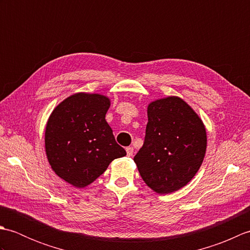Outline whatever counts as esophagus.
I'll list each match as a JSON object with an SVG mask.
<instances>
[{
    "instance_id": "esophagus-1",
    "label": "esophagus",
    "mask_w": 250,
    "mask_h": 250,
    "mask_svg": "<svg viewBox=\"0 0 250 250\" xmlns=\"http://www.w3.org/2000/svg\"><path fill=\"white\" fill-rule=\"evenodd\" d=\"M125 150H126V156H128V157L133 156V151H134L133 147H126Z\"/></svg>"
}]
</instances>
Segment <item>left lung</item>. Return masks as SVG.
I'll use <instances>...</instances> for the list:
<instances>
[{"label":"left lung","instance_id":"left-lung-1","mask_svg":"<svg viewBox=\"0 0 250 250\" xmlns=\"http://www.w3.org/2000/svg\"><path fill=\"white\" fill-rule=\"evenodd\" d=\"M143 147L134 162L148 187L160 194L187 185L199 171L206 151V131L190 106L177 97L148 105Z\"/></svg>","mask_w":250,"mask_h":250}]
</instances>
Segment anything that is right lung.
Listing matches in <instances>:
<instances>
[{"mask_svg": "<svg viewBox=\"0 0 250 250\" xmlns=\"http://www.w3.org/2000/svg\"><path fill=\"white\" fill-rule=\"evenodd\" d=\"M109 105L104 95L76 93L58 105L47 122L45 148L49 164L74 187H86L111 161L126 155L105 120Z\"/></svg>", "mask_w": 250, "mask_h": 250, "instance_id": "1", "label": "right lung"}]
</instances>
